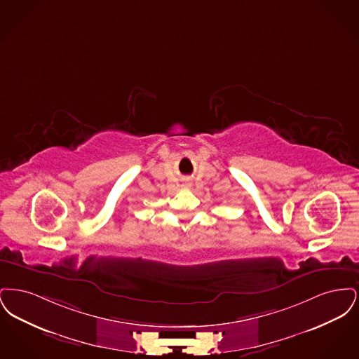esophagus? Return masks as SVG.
<instances>
[{
	"mask_svg": "<svg viewBox=\"0 0 359 359\" xmlns=\"http://www.w3.org/2000/svg\"><path fill=\"white\" fill-rule=\"evenodd\" d=\"M187 186H191V184H189V183H188Z\"/></svg>",
	"mask_w": 359,
	"mask_h": 359,
	"instance_id": "obj_1",
	"label": "esophagus"
}]
</instances>
